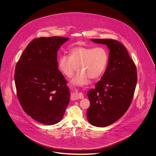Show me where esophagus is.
I'll use <instances>...</instances> for the list:
<instances>
[{
    "instance_id": "esophagus-1",
    "label": "esophagus",
    "mask_w": 156,
    "mask_h": 156,
    "mask_svg": "<svg viewBox=\"0 0 156 156\" xmlns=\"http://www.w3.org/2000/svg\"><path fill=\"white\" fill-rule=\"evenodd\" d=\"M71 98L73 99H83V95L82 92H78L76 91H73L72 95H71Z\"/></svg>"
}]
</instances>
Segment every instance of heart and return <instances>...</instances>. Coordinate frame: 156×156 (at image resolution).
<instances>
[{
  "mask_svg": "<svg viewBox=\"0 0 156 156\" xmlns=\"http://www.w3.org/2000/svg\"><path fill=\"white\" fill-rule=\"evenodd\" d=\"M109 59L108 50L104 47H77L69 51V56L63 55L59 58L58 66L62 74L71 78L76 68L79 71L72 79L76 86L89 84L90 78L96 80L103 74Z\"/></svg>",
  "mask_w": 156,
  "mask_h": 156,
  "instance_id": "1",
  "label": "heart"
}]
</instances>
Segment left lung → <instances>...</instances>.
<instances>
[{
	"mask_svg": "<svg viewBox=\"0 0 156 156\" xmlns=\"http://www.w3.org/2000/svg\"><path fill=\"white\" fill-rule=\"evenodd\" d=\"M107 45L110 50L107 68L89 90L90 106L87 116L89 123L97 127L111 125L127 111L132 102L137 81L136 66L125 46L113 39H91Z\"/></svg>",
	"mask_w": 156,
	"mask_h": 156,
	"instance_id": "1",
	"label": "left lung"
}]
</instances>
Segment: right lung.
I'll use <instances>...</instances> for the list:
<instances>
[{"instance_id":"right-lung-1","label":"right lung","mask_w":156,"mask_h":156,"mask_svg":"<svg viewBox=\"0 0 156 156\" xmlns=\"http://www.w3.org/2000/svg\"><path fill=\"white\" fill-rule=\"evenodd\" d=\"M68 39L52 36L33 40L16 66L15 85L20 104L29 116L45 125L59 122L69 102L67 82L57 62V51Z\"/></svg>"}]
</instances>
